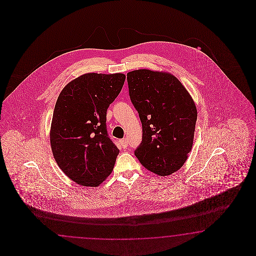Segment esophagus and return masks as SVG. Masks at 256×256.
<instances>
[{"mask_svg": "<svg viewBox=\"0 0 256 256\" xmlns=\"http://www.w3.org/2000/svg\"><path fill=\"white\" fill-rule=\"evenodd\" d=\"M120 144H121L122 148H128V139H126V138H124V139L121 140H120Z\"/></svg>", "mask_w": 256, "mask_h": 256, "instance_id": "1", "label": "esophagus"}]
</instances>
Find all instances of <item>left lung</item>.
Returning <instances> with one entry per match:
<instances>
[{"instance_id": "obj_1", "label": "left lung", "mask_w": 256, "mask_h": 256, "mask_svg": "<svg viewBox=\"0 0 256 256\" xmlns=\"http://www.w3.org/2000/svg\"><path fill=\"white\" fill-rule=\"evenodd\" d=\"M126 78L142 126V140L135 156L150 172L169 176L183 166L192 148L196 106L186 88L170 73L134 70Z\"/></svg>"}]
</instances>
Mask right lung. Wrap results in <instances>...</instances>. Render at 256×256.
Wrapping results in <instances>:
<instances>
[{
  "mask_svg": "<svg viewBox=\"0 0 256 256\" xmlns=\"http://www.w3.org/2000/svg\"><path fill=\"white\" fill-rule=\"evenodd\" d=\"M124 78L122 73H87L70 82L56 101L52 150L61 170L80 185L98 186L114 169L119 150L108 137L106 116Z\"/></svg>",
  "mask_w": 256,
  "mask_h": 256,
  "instance_id": "1",
  "label": "right lung"
}]
</instances>
